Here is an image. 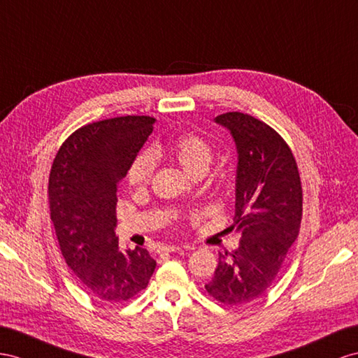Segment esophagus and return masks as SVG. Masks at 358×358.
Returning <instances> with one entry per match:
<instances>
[{
	"label": "esophagus",
	"mask_w": 358,
	"mask_h": 358,
	"mask_svg": "<svg viewBox=\"0 0 358 358\" xmlns=\"http://www.w3.org/2000/svg\"><path fill=\"white\" fill-rule=\"evenodd\" d=\"M181 250L190 251V250H194V246H190V245H185V246L169 245V246H163V248H162V251H163V252H178V251H181Z\"/></svg>",
	"instance_id": "1"
}]
</instances>
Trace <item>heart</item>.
<instances>
[{
    "label": "heart",
    "mask_w": 358,
    "mask_h": 358,
    "mask_svg": "<svg viewBox=\"0 0 358 358\" xmlns=\"http://www.w3.org/2000/svg\"><path fill=\"white\" fill-rule=\"evenodd\" d=\"M171 152L180 166L189 176H204L212 163L213 151L208 142L198 134H185L173 142ZM154 155L150 151H142L128 164L127 178L133 186H145L152 177Z\"/></svg>",
    "instance_id": "1"
}]
</instances>
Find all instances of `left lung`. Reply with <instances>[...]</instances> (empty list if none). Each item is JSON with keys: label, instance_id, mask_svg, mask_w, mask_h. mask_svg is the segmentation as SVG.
<instances>
[{"label": "left lung", "instance_id": "obj_1", "mask_svg": "<svg viewBox=\"0 0 358 358\" xmlns=\"http://www.w3.org/2000/svg\"><path fill=\"white\" fill-rule=\"evenodd\" d=\"M215 121L230 130L237 148L236 210L230 230L239 248L219 252L210 296L228 306L262 296L277 278L302 217V187L296 160L282 137L260 119L228 112Z\"/></svg>", "mask_w": 358, "mask_h": 358}]
</instances>
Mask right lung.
I'll list each match as a JSON object with an SVG mask.
<instances>
[{
  "label": "right lung",
  "mask_w": 358,
  "mask_h": 358,
  "mask_svg": "<svg viewBox=\"0 0 358 358\" xmlns=\"http://www.w3.org/2000/svg\"><path fill=\"white\" fill-rule=\"evenodd\" d=\"M151 116H119L78 128L52 162L51 221L69 269L90 295L122 302L148 286L155 260L145 248L119 251L116 192L152 133Z\"/></svg>",
  "instance_id": "add662e5"
}]
</instances>
